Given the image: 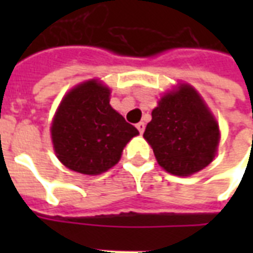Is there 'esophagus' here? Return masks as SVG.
Returning <instances> with one entry per match:
<instances>
[{
	"label": "esophagus",
	"instance_id": "esophagus-1",
	"mask_svg": "<svg viewBox=\"0 0 253 253\" xmlns=\"http://www.w3.org/2000/svg\"><path fill=\"white\" fill-rule=\"evenodd\" d=\"M137 128H138V131L142 134V132L145 131V123H143V122H139V123H137Z\"/></svg>",
	"mask_w": 253,
	"mask_h": 253
}]
</instances>
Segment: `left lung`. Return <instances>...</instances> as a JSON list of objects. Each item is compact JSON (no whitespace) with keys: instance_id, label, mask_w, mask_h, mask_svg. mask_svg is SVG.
Listing matches in <instances>:
<instances>
[{"instance_id":"1","label":"left lung","mask_w":253,"mask_h":253,"mask_svg":"<svg viewBox=\"0 0 253 253\" xmlns=\"http://www.w3.org/2000/svg\"><path fill=\"white\" fill-rule=\"evenodd\" d=\"M143 137L167 172L190 176L212 161L219 130L195 90L181 85L160 100Z\"/></svg>"}]
</instances>
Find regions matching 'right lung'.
Listing matches in <instances>:
<instances>
[{
	"label": "right lung",
	"instance_id": "right-lung-1",
	"mask_svg": "<svg viewBox=\"0 0 253 253\" xmlns=\"http://www.w3.org/2000/svg\"><path fill=\"white\" fill-rule=\"evenodd\" d=\"M138 134L110 105V89L94 80L66 94L51 127L59 161L84 175H99L114 167Z\"/></svg>",
	"mask_w": 253,
	"mask_h": 253
}]
</instances>
